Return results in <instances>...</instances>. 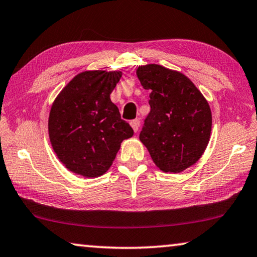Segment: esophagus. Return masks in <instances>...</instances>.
Returning <instances> with one entry per match:
<instances>
[{
    "label": "esophagus",
    "instance_id": "esophagus-1",
    "mask_svg": "<svg viewBox=\"0 0 257 257\" xmlns=\"http://www.w3.org/2000/svg\"><path fill=\"white\" fill-rule=\"evenodd\" d=\"M130 125H132V128L134 129V132H137V130H139V128H140V121L137 120V118H135V120H133V121H130Z\"/></svg>",
    "mask_w": 257,
    "mask_h": 257
}]
</instances>
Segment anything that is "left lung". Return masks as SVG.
Returning a JSON list of instances; mask_svg holds the SVG:
<instances>
[{"label": "left lung", "instance_id": "obj_1", "mask_svg": "<svg viewBox=\"0 0 257 257\" xmlns=\"http://www.w3.org/2000/svg\"><path fill=\"white\" fill-rule=\"evenodd\" d=\"M136 74L143 88L151 91L141 142L162 171L182 172L199 160L208 144V102L180 72L149 64L137 68Z\"/></svg>", "mask_w": 257, "mask_h": 257}]
</instances>
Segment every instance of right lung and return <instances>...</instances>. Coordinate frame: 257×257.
Instances as JSON below:
<instances>
[{"mask_svg":"<svg viewBox=\"0 0 257 257\" xmlns=\"http://www.w3.org/2000/svg\"><path fill=\"white\" fill-rule=\"evenodd\" d=\"M121 72L86 71L72 79L53 102L49 136L59 161L70 171L99 177L113 164L121 142L134 135L110 93Z\"/></svg>","mask_w":257,"mask_h":257,"instance_id":"right-lung-1","label":"right lung"}]
</instances>
